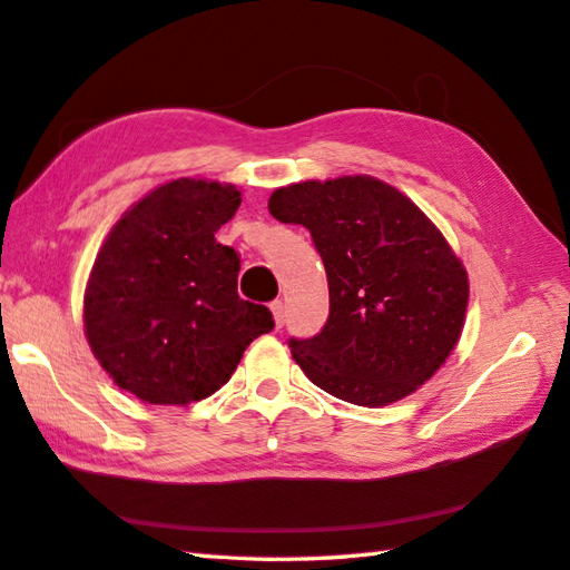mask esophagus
<instances>
[{
  "instance_id": "1",
  "label": "esophagus",
  "mask_w": 570,
  "mask_h": 570,
  "mask_svg": "<svg viewBox=\"0 0 570 570\" xmlns=\"http://www.w3.org/2000/svg\"><path fill=\"white\" fill-rule=\"evenodd\" d=\"M272 313H274L276 327H284V323H286V306H284L282 298L279 301H272Z\"/></svg>"
}]
</instances>
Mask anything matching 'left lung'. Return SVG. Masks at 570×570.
Returning <instances> with one entry per match:
<instances>
[{"instance_id":"obj_1","label":"left lung","mask_w":570,"mask_h":570,"mask_svg":"<svg viewBox=\"0 0 570 570\" xmlns=\"http://www.w3.org/2000/svg\"><path fill=\"white\" fill-rule=\"evenodd\" d=\"M269 214L311 230L325 264L330 315L288 340L317 389L364 407L389 405L444 364L464 327L469 279L432 220L374 177L276 189Z\"/></svg>"}]
</instances>
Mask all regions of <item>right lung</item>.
<instances>
[{"label":"right lung","instance_id":"1","mask_svg":"<svg viewBox=\"0 0 570 570\" xmlns=\"http://www.w3.org/2000/svg\"><path fill=\"white\" fill-rule=\"evenodd\" d=\"M240 202L230 184L175 179L114 225L89 274L85 330L118 389L155 405L208 399L274 327L267 306L237 296L240 255L216 240Z\"/></svg>","mask_w":570,"mask_h":570}]
</instances>
